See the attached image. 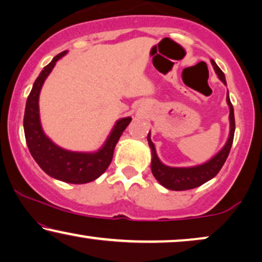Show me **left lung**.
<instances>
[{"label":"left lung","mask_w":262,"mask_h":262,"mask_svg":"<svg viewBox=\"0 0 262 262\" xmlns=\"http://www.w3.org/2000/svg\"><path fill=\"white\" fill-rule=\"evenodd\" d=\"M211 63L213 66L219 80H221L224 85H226L224 73L221 71V68L218 67L217 63H215L213 60H211ZM226 103H228L230 109V132L228 140H226L225 145L223 146V148L217 153V155L212 157V158L210 160H207L206 163L200 164V165L189 167H173L163 164L158 158V156H157L155 144H153L151 140V133H148L147 141L152 153L151 170L153 176L156 177V180L158 181L163 187H165L170 190L193 189V188H196L199 186H201V184L206 183L207 181L212 180L219 172V170L222 169L226 158H228L230 148H231L232 146L233 134H235V115H233V106L231 102H230L229 92L226 93Z\"/></svg>","instance_id":"obj_1"}]
</instances>
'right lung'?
<instances>
[{
  "label": "right lung",
  "mask_w": 262,
  "mask_h": 262,
  "mask_svg": "<svg viewBox=\"0 0 262 262\" xmlns=\"http://www.w3.org/2000/svg\"><path fill=\"white\" fill-rule=\"evenodd\" d=\"M63 51L45 66L33 83L26 102L24 115V130L26 144L36 163L45 173L62 182L82 184L95 181L105 172L114 157L115 146L132 117L120 118L102 147L96 152H74L60 147L45 135L39 116V95L45 79L48 78L56 62L67 54Z\"/></svg>",
  "instance_id": "obj_1"
}]
</instances>
